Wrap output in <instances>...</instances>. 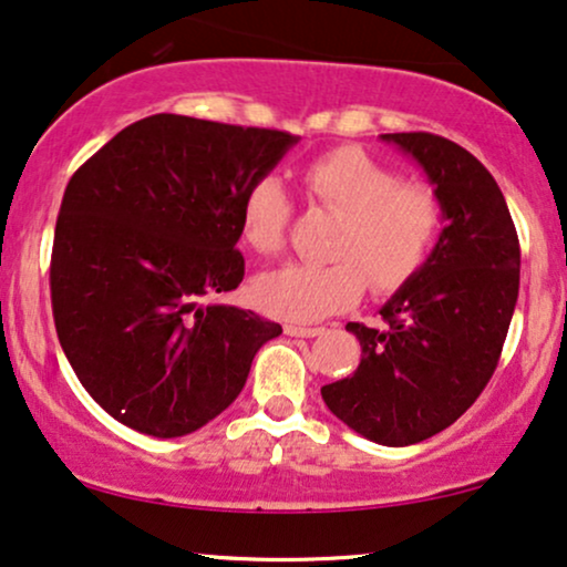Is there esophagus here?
Here are the masks:
<instances>
[{
  "label": "esophagus",
  "instance_id": "34e87169",
  "mask_svg": "<svg viewBox=\"0 0 567 567\" xmlns=\"http://www.w3.org/2000/svg\"><path fill=\"white\" fill-rule=\"evenodd\" d=\"M324 332V327H300V324H285V334L290 337H317Z\"/></svg>",
  "mask_w": 567,
  "mask_h": 567
}]
</instances>
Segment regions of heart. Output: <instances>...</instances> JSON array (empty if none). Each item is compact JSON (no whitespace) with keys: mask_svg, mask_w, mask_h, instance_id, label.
<instances>
[{"mask_svg":"<svg viewBox=\"0 0 567 567\" xmlns=\"http://www.w3.org/2000/svg\"><path fill=\"white\" fill-rule=\"evenodd\" d=\"M313 209L340 214L327 243L329 264H288L254 282L261 311L285 321H319L355 306L367 290L390 292L426 261L442 227V200L355 146L334 148L300 172ZM292 204L275 177L243 193L240 238L261 256L282 254Z\"/></svg>","mask_w":567,"mask_h":567,"instance_id":"heart-1","label":"heart"}]
</instances>
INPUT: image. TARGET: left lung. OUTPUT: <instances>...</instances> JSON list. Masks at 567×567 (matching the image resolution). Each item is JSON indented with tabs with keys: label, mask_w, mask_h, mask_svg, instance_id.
Listing matches in <instances>:
<instances>
[{
	"label": "left lung",
	"mask_w": 567,
	"mask_h": 567,
	"mask_svg": "<svg viewBox=\"0 0 567 567\" xmlns=\"http://www.w3.org/2000/svg\"><path fill=\"white\" fill-rule=\"evenodd\" d=\"M382 138L424 167L447 227L382 306V329L346 327L361 363L321 398L353 432L405 447L461 419L492 379L518 300L520 246L503 190L474 154L434 133Z\"/></svg>",
	"instance_id": "obj_1"
}]
</instances>
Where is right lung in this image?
Segmentation results:
<instances>
[{
	"mask_svg": "<svg viewBox=\"0 0 567 567\" xmlns=\"http://www.w3.org/2000/svg\"><path fill=\"white\" fill-rule=\"evenodd\" d=\"M296 135L152 114L75 169L54 227L52 311L85 392L141 434L209 424L282 332L204 303L243 282L240 200Z\"/></svg>",
	"mask_w": 567,
	"mask_h": 567,
	"instance_id": "1",
	"label": "right lung"
}]
</instances>
